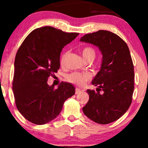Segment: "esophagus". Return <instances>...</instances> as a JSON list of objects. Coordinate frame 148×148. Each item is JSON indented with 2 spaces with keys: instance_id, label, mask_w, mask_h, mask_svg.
<instances>
[{
  "instance_id": "1",
  "label": "esophagus",
  "mask_w": 148,
  "mask_h": 148,
  "mask_svg": "<svg viewBox=\"0 0 148 148\" xmlns=\"http://www.w3.org/2000/svg\"><path fill=\"white\" fill-rule=\"evenodd\" d=\"M81 92V90L79 89V88H76V89H75V94L76 95H77V94H79V93H80Z\"/></svg>"
}]
</instances>
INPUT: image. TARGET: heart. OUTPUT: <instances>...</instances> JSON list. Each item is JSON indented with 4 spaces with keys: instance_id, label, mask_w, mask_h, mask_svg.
I'll use <instances>...</instances> for the list:
<instances>
[{
    "instance_id": "1",
    "label": "heart",
    "mask_w": 148,
    "mask_h": 148,
    "mask_svg": "<svg viewBox=\"0 0 148 148\" xmlns=\"http://www.w3.org/2000/svg\"><path fill=\"white\" fill-rule=\"evenodd\" d=\"M81 53H82L83 56L86 60H94L96 56L95 49L92 47H85L81 49ZM66 53L62 55L60 59L61 64H63L64 58H65ZM67 80L72 84L76 85L78 86H83L86 84L88 81L91 79V75L89 73L87 72H74L68 74L67 76Z\"/></svg>"
}]
</instances>
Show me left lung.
I'll return each instance as SVG.
<instances>
[{
    "mask_svg": "<svg viewBox=\"0 0 148 148\" xmlns=\"http://www.w3.org/2000/svg\"><path fill=\"white\" fill-rule=\"evenodd\" d=\"M81 41L98 47L103 55L101 69L92 82L98 86L97 92L87 90L90 97L83 111L97 123H113L126 113L132 101L134 71L130 49L121 37L107 30L86 34Z\"/></svg>",
    "mask_w": 148,
    "mask_h": 148,
    "instance_id": "left-lung-1",
    "label": "left lung"
}]
</instances>
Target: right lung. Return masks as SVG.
Segmentation results:
<instances>
[{"label": "right lung", "mask_w": 148, "mask_h": 148, "mask_svg": "<svg viewBox=\"0 0 148 148\" xmlns=\"http://www.w3.org/2000/svg\"><path fill=\"white\" fill-rule=\"evenodd\" d=\"M79 35L45 26L33 30L18 48L12 90L16 108L30 123L44 125L51 121L65 100L75 94L72 84L61 82L55 88L47 84V80L60 68L62 49Z\"/></svg>", "instance_id": "obj_1"}]
</instances>
